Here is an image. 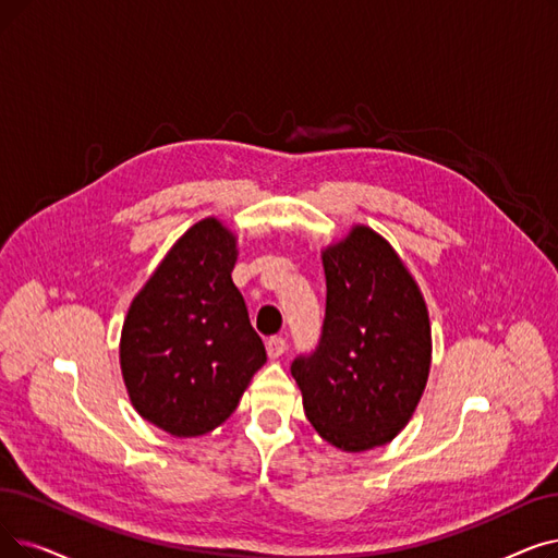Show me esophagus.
I'll list each match as a JSON object with an SVG mask.
<instances>
[{
    "mask_svg": "<svg viewBox=\"0 0 558 558\" xmlns=\"http://www.w3.org/2000/svg\"><path fill=\"white\" fill-rule=\"evenodd\" d=\"M287 351V339L284 337H271L269 342H266V353H269L271 360L280 357Z\"/></svg>",
    "mask_w": 558,
    "mask_h": 558,
    "instance_id": "obj_1",
    "label": "esophagus"
}]
</instances>
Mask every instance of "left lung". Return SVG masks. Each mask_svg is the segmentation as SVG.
<instances>
[{"instance_id":"8db88e82","label":"left lung","mask_w":558,"mask_h":558,"mask_svg":"<svg viewBox=\"0 0 558 558\" xmlns=\"http://www.w3.org/2000/svg\"><path fill=\"white\" fill-rule=\"evenodd\" d=\"M326 319L312 355L292 362L305 417L332 447L360 453L392 442L413 417L430 372V322L420 284L369 226L324 251Z\"/></svg>"}]
</instances>
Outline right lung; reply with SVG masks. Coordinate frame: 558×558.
<instances>
[{
    "label": "right lung",
    "instance_id": "right-lung-1",
    "mask_svg": "<svg viewBox=\"0 0 558 558\" xmlns=\"http://www.w3.org/2000/svg\"><path fill=\"white\" fill-rule=\"evenodd\" d=\"M236 234L216 216L193 223L130 303L120 372L136 413L175 438L221 426L266 362L232 282Z\"/></svg>",
    "mask_w": 558,
    "mask_h": 558
}]
</instances>
